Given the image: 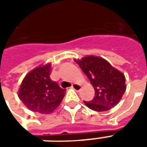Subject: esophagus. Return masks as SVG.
<instances>
[{"label": "esophagus", "instance_id": "esophagus-1", "mask_svg": "<svg viewBox=\"0 0 147 147\" xmlns=\"http://www.w3.org/2000/svg\"><path fill=\"white\" fill-rule=\"evenodd\" d=\"M71 88L75 90H76V91H80L81 90V85L78 84V83H73L71 85Z\"/></svg>", "mask_w": 147, "mask_h": 147}]
</instances>
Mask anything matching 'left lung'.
Returning <instances> with one entry per match:
<instances>
[{
    "label": "left lung",
    "mask_w": 147,
    "mask_h": 147,
    "mask_svg": "<svg viewBox=\"0 0 147 147\" xmlns=\"http://www.w3.org/2000/svg\"><path fill=\"white\" fill-rule=\"evenodd\" d=\"M94 89V98L85 105L96 112L113 108L120 102L126 90L125 76L108 61L96 56H86L76 60Z\"/></svg>",
    "instance_id": "obj_1"
}]
</instances>
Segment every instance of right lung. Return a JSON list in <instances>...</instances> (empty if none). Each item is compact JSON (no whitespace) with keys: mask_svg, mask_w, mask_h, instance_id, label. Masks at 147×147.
Here are the masks:
<instances>
[{"mask_svg":"<svg viewBox=\"0 0 147 147\" xmlns=\"http://www.w3.org/2000/svg\"><path fill=\"white\" fill-rule=\"evenodd\" d=\"M51 64L31 70L22 81L18 96L27 109L42 114L53 113L65 95V90L50 79Z\"/></svg>","mask_w":147,"mask_h":147,"instance_id":"add662e5","label":"right lung"}]
</instances>
